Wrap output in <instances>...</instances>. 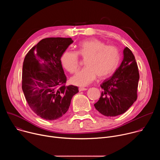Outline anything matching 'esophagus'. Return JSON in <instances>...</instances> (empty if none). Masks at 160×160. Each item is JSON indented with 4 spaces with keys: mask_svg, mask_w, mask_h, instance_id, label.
<instances>
[{
    "mask_svg": "<svg viewBox=\"0 0 160 160\" xmlns=\"http://www.w3.org/2000/svg\"><path fill=\"white\" fill-rule=\"evenodd\" d=\"M78 90H79V91H83V90H87V88H85V87H79V88H78Z\"/></svg>",
    "mask_w": 160,
    "mask_h": 160,
    "instance_id": "esophagus-1",
    "label": "esophagus"
}]
</instances>
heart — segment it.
<instances>
[{
    "mask_svg": "<svg viewBox=\"0 0 160 160\" xmlns=\"http://www.w3.org/2000/svg\"><path fill=\"white\" fill-rule=\"evenodd\" d=\"M85 59V67L71 79L72 83L85 86L94 81L97 77L105 78L117 69L120 59L118 49L112 45H106L97 39L84 40L78 45L77 52L65 51L61 61L67 72L77 73L80 65L78 56Z\"/></svg>",
    "mask_w": 160,
    "mask_h": 160,
    "instance_id": "heart-1",
    "label": "heart"
}]
</instances>
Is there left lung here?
I'll use <instances>...</instances> for the list:
<instances>
[{"instance_id":"left-lung-1","label":"left lung","mask_w":160,"mask_h":160,"mask_svg":"<svg viewBox=\"0 0 160 160\" xmlns=\"http://www.w3.org/2000/svg\"><path fill=\"white\" fill-rule=\"evenodd\" d=\"M123 59L111 77L101 84L102 90L96 109L106 117H115L126 112L138 98L139 73L131 50H123Z\"/></svg>"}]
</instances>
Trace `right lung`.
<instances>
[{
	"mask_svg": "<svg viewBox=\"0 0 160 160\" xmlns=\"http://www.w3.org/2000/svg\"><path fill=\"white\" fill-rule=\"evenodd\" d=\"M73 42L71 38H43L24 59L22 91L32 110L45 120L61 118L69 109L73 96L78 92V87L66 85L61 61L62 53Z\"/></svg>",
	"mask_w": 160,
	"mask_h": 160,
	"instance_id": "1",
	"label": "right lung"
}]
</instances>
